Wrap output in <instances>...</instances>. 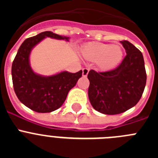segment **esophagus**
<instances>
[{
  "label": "esophagus",
  "mask_w": 158,
  "mask_h": 158,
  "mask_svg": "<svg viewBox=\"0 0 158 158\" xmlns=\"http://www.w3.org/2000/svg\"><path fill=\"white\" fill-rule=\"evenodd\" d=\"M89 69H87V68H84V69H82V76L87 77L88 73H89Z\"/></svg>",
  "instance_id": "obj_1"
}]
</instances>
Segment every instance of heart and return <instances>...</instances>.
Instances as JSON below:
<instances>
[{"label":"heart","instance_id":"heart-1","mask_svg":"<svg viewBox=\"0 0 158 158\" xmlns=\"http://www.w3.org/2000/svg\"><path fill=\"white\" fill-rule=\"evenodd\" d=\"M81 54L85 59L96 62L102 70H111L118 66L123 58L122 47L116 44L92 42L83 47Z\"/></svg>","mask_w":158,"mask_h":158}]
</instances>
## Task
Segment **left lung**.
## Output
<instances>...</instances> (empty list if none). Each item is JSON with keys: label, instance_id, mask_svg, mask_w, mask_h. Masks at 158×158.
<instances>
[{"label": "left lung", "instance_id": "left-lung-1", "mask_svg": "<svg viewBox=\"0 0 158 158\" xmlns=\"http://www.w3.org/2000/svg\"><path fill=\"white\" fill-rule=\"evenodd\" d=\"M127 55L117 68L97 73L89 71V99L95 110L117 115L139 101L146 83L144 58L139 49L127 40L121 41Z\"/></svg>", "mask_w": 158, "mask_h": 158}]
</instances>
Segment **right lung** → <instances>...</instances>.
I'll return each mask as SVG.
<instances>
[{
  "label": "right lung",
  "mask_w": 158,
  "mask_h": 158,
  "mask_svg": "<svg viewBox=\"0 0 158 158\" xmlns=\"http://www.w3.org/2000/svg\"><path fill=\"white\" fill-rule=\"evenodd\" d=\"M47 37L65 40L69 37L43 31L25 40L19 47L12 65V77L16 96L30 109L40 113L51 112L65 102L68 93L81 77L82 70L77 73L62 71L52 76H42L32 70L29 57L31 50Z\"/></svg>",
  "instance_id": "add662e5"
}]
</instances>
